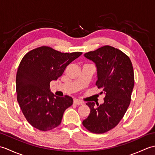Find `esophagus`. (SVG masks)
<instances>
[{
	"label": "esophagus",
	"instance_id": "obj_1",
	"mask_svg": "<svg viewBox=\"0 0 155 155\" xmlns=\"http://www.w3.org/2000/svg\"><path fill=\"white\" fill-rule=\"evenodd\" d=\"M73 103L74 104H77V105H82L84 104V102L80 101V100H78V99H74L73 101Z\"/></svg>",
	"mask_w": 155,
	"mask_h": 155
}]
</instances>
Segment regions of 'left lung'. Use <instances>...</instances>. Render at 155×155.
<instances>
[{
    "label": "left lung",
    "instance_id": "left-lung-1",
    "mask_svg": "<svg viewBox=\"0 0 155 155\" xmlns=\"http://www.w3.org/2000/svg\"><path fill=\"white\" fill-rule=\"evenodd\" d=\"M84 57L95 64L96 85L105 97L103 104L96 103L97 107L94 102L86 103L91 111L83 124L91 133H104L117 126L130 104L134 83L132 62L124 52L110 46L87 52Z\"/></svg>",
    "mask_w": 155,
    "mask_h": 155
}]
</instances>
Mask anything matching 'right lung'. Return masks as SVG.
Here are the masks:
<instances>
[{
	"mask_svg": "<svg viewBox=\"0 0 155 155\" xmlns=\"http://www.w3.org/2000/svg\"><path fill=\"white\" fill-rule=\"evenodd\" d=\"M81 54L41 47L22 58L16 73V91L22 113L32 127L47 131L61 124L64 110L73 100L67 95L60 97L51 93L50 83L62 76L67 66Z\"/></svg>",
	"mask_w": 155,
	"mask_h": 155,
	"instance_id": "1",
	"label": "right lung"
}]
</instances>
